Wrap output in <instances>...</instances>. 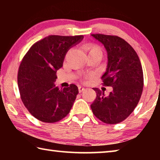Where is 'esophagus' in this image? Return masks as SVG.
Wrapping results in <instances>:
<instances>
[{"label":"esophagus","mask_w":160,"mask_h":160,"mask_svg":"<svg viewBox=\"0 0 160 160\" xmlns=\"http://www.w3.org/2000/svg\"><path fill=\"white\" fill-rule=\"evenodd\" d=\"M84 90H85V88H83V87H81V86H79L78 87V91H79V92H83Z\"/></svg>","instance_id":"34e87169"}]
</instances>
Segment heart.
I'll return each mask as SVG.
<instances>
[{
	"instance_id": "b5f03b06",
	"label": "heart",
	"mask_w": 160,
	"mask_h": 160,
	"mask_svg": "<svg viewBox=\"0 0 160 160\" xmlns=\"http://www.w3.org/2000/svg\"><path fill=\"white\" fill-rule=\"evenodd\" d=\"M84 49L88 52V54L91 53H99L102 54V50L98 46H97L95 44H86L85 47H84Z\"/></svg>"
}]
</instances>
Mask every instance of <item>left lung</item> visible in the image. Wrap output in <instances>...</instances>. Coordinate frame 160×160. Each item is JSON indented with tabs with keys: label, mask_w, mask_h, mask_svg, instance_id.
<instances>
[{
	"label": "left lung",
	"mask_w": 160,
	"mask_h": 160,
	"mask_svg": "<svg viewBox=\"0 0 160 160\" xmlns=\"http://www.w3.org/2000/svg\"><path fill=\"white\" fill-rule=\"evenodd\" d=\"M104 45L107 52V66L102 75L103 85L112 87L108 96L93 88L97 97L91 104L94 115L102 122L118 123L136 107L143 88V72L138 54L131 45L117 36L91 34Z\"/></svg>",
	"instance_id": "left-lung-1"
}]
</instances>
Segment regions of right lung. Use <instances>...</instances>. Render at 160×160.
Segmentation results:
<instances>
[{"label":"right lung","mask_w":160,"mask_h":160,"mask_svg":"<svg viewBox=\"0 0 160 160\" xmlns=\"http://www.w3.org/2000/svg\"><path fill=\"white\" fill-rule=\"evenodd\" d=\"M83 38L50 35L32 45L22 58L18 74L19 90L24 105L38 120L57 122L71 109L78 87L71 84L60 90L54 82L68 51Z\"/></svg>","instance_id":"obj_1"}]
</instances>
